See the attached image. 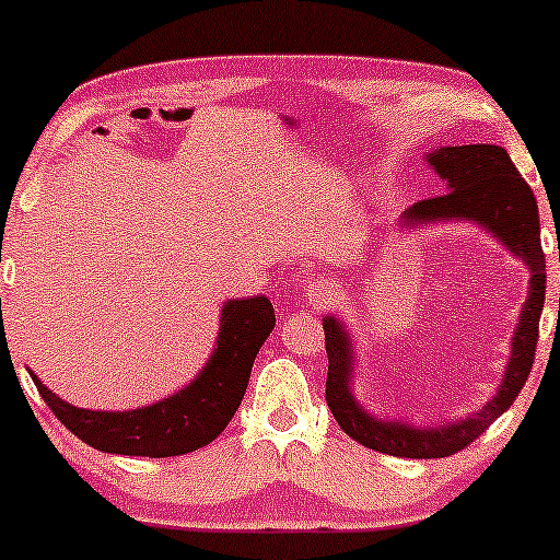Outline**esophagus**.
Returning a JSON list of instances; mask_svg holds the SVG:
<instances>
[{"instance_id":"1","label":"esophagus","mask_w":560,"mask_h":560,"mask_svg":"<svg viewBox=\"0 0 560 560\" xmlns=\"http://www.w3.org/2000/svg\"><path fill=\"white\" fill-rule=\"evenodd\" d=\"M305 298H308V305L313 311H328L331 305H336L339 301V293H336V285L334 282H313L305 290Z\"/></svg>"}]
</instances>
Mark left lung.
I'll return each mask as SVG.
<instances>
[{"mask_svg":"<svg viewBox=\"0 0 560 560\" xmlns=\"http://www.w3.org/2000/svg\"><path fill=\"white\" fill-rule=\"evenodd\" d=\"M431 171L446 183L448 194L428 198L402 213V226H431L443 221H469L492 234L512 257L523 259L530 282L520 308L510 359L502 382L485 408L443 425H416L402 418L372 416L354 395L357 347L343 318L326 316V402L341 431L362 446L389 456L443 458L479 439L515 402L533 370L542 303H546V255L540 247L538 203L523 175L500 144H458L425 155Z\"/></svg>","mask_w":560,"mask_h":560,"instance_id":"left-lung-1","label":"left lung"}]
</instances>
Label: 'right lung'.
<instances>
[{"mask_svg": "<svg viewBox=\"0 0 560 560\" xmlns=\"http://www.w3.org/2000/svg\"><path fill=\"white\" fill-rule=\"evenodd\" d=\"M275 328L265 295L221 305L219 336L203 370L163 400L135 410H89L66 402L30 372L56 418L91 448L121 456H180L209 446L240 408L257 351Z\"/></svg>", "mask_w": 560, "mask_h": 560, "instance_id": "add662e5", "label": "right lung"}]
</instances>
